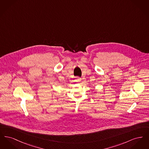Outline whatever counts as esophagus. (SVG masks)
<instances>
[{"instance_id": "1", "label": "esophagus", "mask_w": 149, "mask_h": 149, "mask_svg": "<svg viewBox=\"0 0 149 149\" xmlns=\"http://www.w3.org/2000/svg\"><path fill=\"white\" fill-rule=\"evenodd\" d=\"M81 79L80 78H77L75 80V81L77 82H80V81H81Z\"/></svg>"}]
</instances>
